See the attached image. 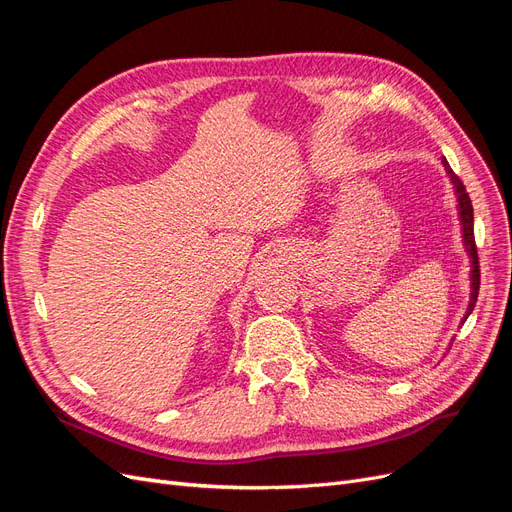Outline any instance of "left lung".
<instances>
[{
	"instance_id": "8db88e82",
	"label": "left lung",
	"mask_w": 512,
	"mask_h": 512,
	"mask_svg": "<svg viewBox=\"0 0 512 512\" xmlns=\"http://www.w3.org/2000/svg\"><path fill=\"white\" fill-rule=\"evenodd\" d=\"M446 175L451 177V183L455 188L457 196V209H459V220H461V235H463V245H466V252L472 260V271H470V280H472V292H470V303H468V312L463 316L461 322H466V318L472 314V309L478 299V288H480V269H478V254H476V243H474V209H472V200L466 192V185L461 183V179L453 173V168L448 166L446 160H442Z\"/></svg>"
}]
</instances>
